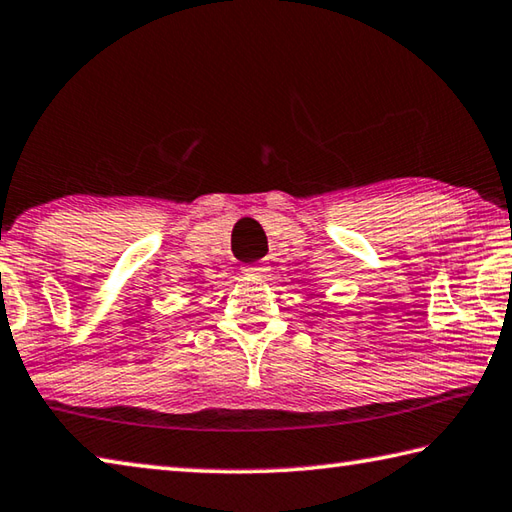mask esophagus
I'll list each match as a JSON object with an SVG mask.
<instances>
[{"instance_id":"esophagus-1","label":"esophagus","mask_w":512,"mask_h":512,"mask_svg":"<svg viewBox=\"0 0 512 512\" xmlns=\"http://www.w3.org/2000/svg\"><path fill=\"white\" fill-rule=\"evenodd\" d=\"M242 272H245L247 276H263L265 272H270V265L267 263H251L247 267H242Z\"/></svg>"}]
</instances>
